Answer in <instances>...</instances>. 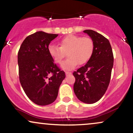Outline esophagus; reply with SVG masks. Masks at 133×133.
Wrapping results in <instances>:
<instances>
[{"instance_id": "1", "label": "esophagus", "mask_w": 133, "mask_h": 133, "mask_svg": "<svg viewBox=\"0 0 133 133\" xmlns=\"http://www.w3.org/2000/svg\"><path fill=\"white\" fill-rule=\"evenodd\" d=\"M71 72H68V71H65V75L66 76H68V75H69V74H71Z\"/></svg>"}]
</instances>
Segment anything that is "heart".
I'll list each match as a JSON object with an SVG mask.
<instances>
[{
	"instance_id": "heart-1",
	"label": "heart",
	"mask_w": 133,
	"mask_h": 133,
	"mask_svg": "<svg viewBox=\"0 0 133 133\" xmlns=\"http://www.w3.org/2000/svg\"><path fill=\"white\" fill-rule=\"evenodd\" d=\"M59 44V47L55 45L49 46V54L55 62L61 64L67 53L68 58L62 62L61 67L68 71L74 69L77 64L82 65L89 61L95 49L92 38L74 35L64 37Z\"/></svg>"
}]
</instances>
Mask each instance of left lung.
Returning <instances> with one entry per match:
<instances>
[{
	"instance_id": "1",
	"label": "left lung",
	"mask_w": 133,
	"mask_h": 133,
	"mask_svg": "<svg viewBox=\"0 0 133 133\" xmlns=\"http://www.w3.org/2000/svg\"><path fill=\"white\" fill-rule=\"evenodd\" d=\"M95 44L94 54L87 63L73 72L74 91L78 99L94 103L103 97L109 85L113 66V54L108 39L92 30L84 31Z\"/></svg>"
}]
</instances>
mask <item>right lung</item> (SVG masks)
<instances>
[{"label": "right lung", "instance_id": "1", "mask_svg": "<svg viewBox=\"0 0 133 133\" xmlns=\"http://www.w3.org/2000/svg\"><path fill=\"white\" fill-rule=\"evenodd\" d=\"M57 34L37 31L28 36L18 52L19 80L27 97L38 105L55 101L64 78L49 54L48 46Z\"/></svg>", "mask_w": 133, "mask_h": 133}]
</instances>
